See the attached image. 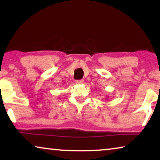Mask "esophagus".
Listing matches in <instances>:
<instances>
[{"mask_svg":"<svg viewBox=\"0 0 160 160\" xmlns=\"http://www.w3.org/2000/svg\"><path fill=\"white\" fill-rule=\"evenodd\" d=\"M76 84H83V83H84V80H83V79L77 80V81H76Z\"/></svg>","mask_w":160,"mask_h":160,"instance_id":"esophagus-1","label":"esophagus"}]
</instances>
